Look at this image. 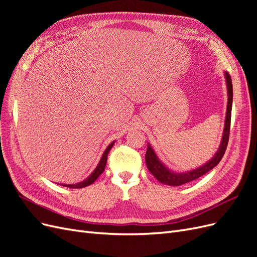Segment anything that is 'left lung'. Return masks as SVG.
I'll use <instances>...</instances> for the list:
<instances>
[{"label":"left lung","mask_w":257,"mask_h":257,"mask_svg":"<svg viewBox=\"0 0 257 257\" xmlns=\"http://www.w3.org/2000/svg\"><path fill=\"white\" fill-rule=\"evenodd\" d=\"M225 81H226V87H227V108H226V115H225V123H224V128H223V134L222 139L219 146V149H217L216 153L213 157L210 159L204 165H201L195 169L188 170V172H182V173H177L174 170L169 169L164 163H163L158 154L155 153L154 149L151 147V145L148 143V148L146 152V164L149 172L158 179V180L163 183L167 184L170 186H178L182 185L188 182H191L195 179L201 177L203 175L207 174L209 170L214 168L217 164H219L220 161L222 160L223 155L226 150V147L228 144V137H229V128H230V115H231V105H232V83L230 75L227 72H224Z\"/></svg>","instance_id":"left-lung-1"}]
</instances>
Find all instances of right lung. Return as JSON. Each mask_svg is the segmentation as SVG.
Segmentation results:
<instances>
[{"label":"right lung","instance_id":"obj_1","mask_svg":"<svg viewBox=\"0 0 257 257\" xmlns=\"http://www.w3.org/2000/svg\"><path fill=\"white\" fill-rule=\"evenodd\" d=\"M114 143H115V141L112 142V143H110L109 145H108V147L106 148L104 153H103V155H102V158H100V160H99V162H98L97 166L95 167L94 170H93V172L91 173V175H90L88 178H85L84 180H82V181H80V182H78V183H74V184L60 183V185L66 186V188H71V189H81V188H84V186H88V185L92 184V183L94 182V181L96 180V179L99 177L100 174H103L104 169H105V166H106V163H107L108 153H109V151H110V149L112 148V146L114 145ZM58 184H59V183H58Z\"/></svg>","mask_w":257,"mask_h":257}]
</instances>
